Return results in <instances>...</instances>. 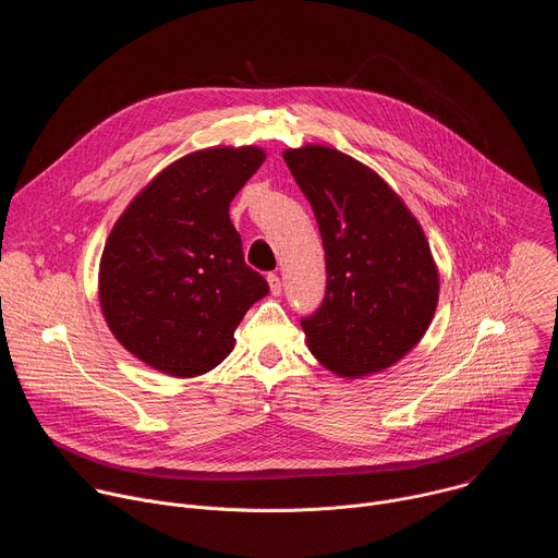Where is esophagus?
I'll list each match as a JSON object with an SVG mask.
<instances>
[{"label":"esophagus","mask_w":558,"mask_h":558,"mask_svg":"<svg viewBox=\"0 0 558 558\" xmlns=\"http://www.w3.org/2000/svg\"><path fill=\"white\" fill-rule=\"evenodd\" d=\"M267 282H269L271 295H280V293H282V282H280V278H278L276 274H269V276H267Z\"/></svg>","instance_id":"1"}]
</instances>
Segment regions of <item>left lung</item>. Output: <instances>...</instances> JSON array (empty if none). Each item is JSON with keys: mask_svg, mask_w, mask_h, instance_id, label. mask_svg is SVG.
Returning <instances> with one entry per match:
<instances>
[{"mask_svg": "<svg viewBox=\"0 0 558 558\" xmlns=\"http://www.w3.org/2000/svg\"><path fill=\"white\" fill-rule=\"evenodd\" d=\"M313 207L327 258V295L302 329L313 357L340 377L390 368L428 331L439 271L426 233L368 166L327 145L284 149Z\"/></svg>", "mask_w": 558, "mask_h": 558, "instance_id": "obj_1", "label": "left lung"}]
</instances>
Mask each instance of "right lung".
<instances>
[{
	"label": "right lung",
	"mask_w": 558,
	"mask_h": 558,
	"mask_svg": "<svg viewBox=\"0 0 558 558\" xmlns=\"http://www.w3.org/2000/svg\"><path fill=\"white\" fill-rule=\"evenodd\" d=\"M265 158L256 145L185 154L114 222L99 304L112 336L147 366L172 377L211 371L231 353L247 308L269 293L229 220V203Z\"/></svg>",
	"instance_id": "1"
}]
</instances>
